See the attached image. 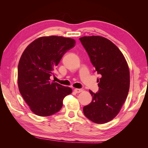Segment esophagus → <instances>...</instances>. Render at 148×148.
Instances as JSON below:
<instances>
[{"instance_id":"1","label":"esophagus","mask_w":148,"mask_h":148,"mask_svg":"<svg viewBox=\"0 0 148 148\" xmlns=\"http://www.w3.org/2000/svg\"><path fill=\"white\" fill-rule=\"evenodd\" d=\"M74 91L76 93H80V92H82L83 90L82 89H79V88H75Z\"/></svg>"}]
</instances>
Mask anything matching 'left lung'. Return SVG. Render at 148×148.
Wrapping results in <instances>:
<instances>
[{"label":"left lung","mask_w":148,"mask_h":148,"mask_svg":"<svg viewBox=\"0 0 148 148\" xmlns=\"http://www.w3.org/2000/svg\"><path fill=\"white\" fill-rule=\"evenodd\" d=\"M99 79L98 92L92 95V101L83 107L87 118L97 124L114 119L127 99L130 88V71L120 50L111 40L101 36L79 38Z\"/></svg>","instance_id":"obj_1"}]
</instances>
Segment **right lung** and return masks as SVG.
Wrapping results in <instances>:
<instances>
[{
  "mask_svg": "<svg viewBox=\"0 0 148 148\" xmlns=\"http://www.w3.org/2000/svg\"><path fill=\"white\" fill-rule=\"evenodd\" d=\"M73 39L61 36L41 37L22 53L18 67V88L34 114L49 116L61 109L71 88L51 82L50 76L62 56L74 48Z\"/></svg>",
  "mask_w": 148,
  "mask_h": 148,
  "instance_id": "right-lung-1",
  "label": "right lung"
}]
</instances>
